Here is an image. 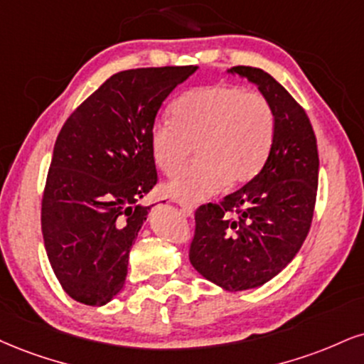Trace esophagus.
Instances as JSON below:
<instances>
[{"label": "esophagus", "instance_id": "esophagus-1", "mask_svg": "<svg viewBox=\"0 0 364 364\" xmlns=\"http://www.w3.org/2000/svg\"><path fill=\"white\" fill-rule=\"evenodd\" d=\"M179 207H181V210L186 213V215L191 217L195 213V205L185 203V201H179Z\"/></svg>", "mask_w": 364, "mask_h": 364}]
</instances>
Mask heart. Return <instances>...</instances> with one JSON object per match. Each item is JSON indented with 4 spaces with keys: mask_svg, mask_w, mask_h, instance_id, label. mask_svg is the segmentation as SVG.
<instances>
[{
    "mask_svg": "<svg viewBox=\"0 0 364 364\" xmlns=\"http://www.w3.org/2000/svg\"><path fill=\"white\" fill-rule=\"evenodd\" d=\"M171 119L156 122L149 135L157 168L173 176L188 163L193 147L200 164L164 186L171 198L196 203L251 179L273 146L274 113L259 93L232 85H208L171 105Z\"/></svg>",
    "mask_w": 364,
    "mask_h": 364,
    "instance_id": "b5f03b06",
    "label": "heart"
}]
</instances>
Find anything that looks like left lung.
Listing matches in <instances>:
<instances>
[{"label": "left lung", "mask_w": 364, "mask_h": 364, "mask_svg": "<svg viewBox=\"0 0 364 364\" xmlns=\"http://www.w3.org/2000/svg\"><path fill=\"white\" fill-rule=\"evenodd\" d=\"M227 73L252 82L268 100L273 146L247 185L196 210L190 262L222 290L244 291L273 279L300 251L314 217L318 154L307 113L273 76L249 65Z\"/></svg>", "instance_id": "8db88e82"}]
</instances>
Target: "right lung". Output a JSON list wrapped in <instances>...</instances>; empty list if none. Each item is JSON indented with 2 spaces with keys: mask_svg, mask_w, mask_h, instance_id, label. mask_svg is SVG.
I'll list each match as a JSON object with an SVG mask.
<instances>
[{
  "mask_svg": "<svg viewBox=\"0 0 364 364\" xmlns=\"http://www.w3.org/2000/svg\"><path fill=\"white\" fill-rule=\"evenodd\" d=\"M198 65L142 68L108 77L57 135L42 200L47 257L60 287L102 307L125 284L129 254L157 183L149 135L161 105Z\"/></svg>",
  "mask_w": 364,
  "mask_h": 364,
  "instance_id": "1",
  "label": "right lung"
}]
</instances>
